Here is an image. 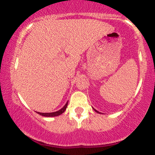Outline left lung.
<instances>
[{
  "instance_id": "8db88e82",
  "label": "left lung",
  "mask_w": 155,
  "mask_h": 155,
  "mask_svg": "<svg viewBox=\"0 0 155 155\" xmlns=\"http://www.w3.org/2000/svg\"><path fill=\"white\" fill-rule=\"evenodd\" d=\"M94 109V108H93ZM94 110L95 111H96V112H97V113H99V111H98L97 110H96V109H94Z\"/></svg>"
}]
</instances>
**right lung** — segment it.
Here are the masks:
<instances>
[{
	"mask_svg": "<svg viewBox=\"0 0 155 155\" xmlns=\"http://www.w3.org/2000/svg\"><path fill=\"white\" fill-rule=\"evenodd\" d=\"M67 105H68V102H66V104L64 105V107H62V108L60 109V110L55 111V112H50V113H41V112H38V111H36V113H37V114H38L41 115V116L46 117H57V116H59V115H61V114H63V113L64 112V111L66 110V107H67Z\"/></svg>",
	"mask_w": 155,
	"mask_h": 155,
	"instance_id": "1",
	"label": "right lung"
}]
</instances>
